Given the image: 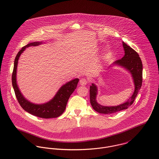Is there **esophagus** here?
Here are the masks:
<instances>
[{
  "mask_svg": "<svg viewBox=\"0 0 159 159\" xmlns=\"http://www.w3.org/2000/svg\"><path fill=\"white\" fill-rule=\"evenodd\" d=\"M87 83H88V80H87L86 79H85V78H82V79L80 80V81H79L80 85H82V86L87 85Z\"/></svg>",
  "mask_w": 159,
  "mask_h": 159,
  "instance_id": "34e87169",
  "label": "esophagus"
}]
</instances>
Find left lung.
Returning <instances> with one entry per match:
<instances>
[{"instance_id":"obj_1","label":"left lung","mask_w":159,"mask_h":159,"mask_svg":"<svg viewBox=\"0 0 159 159\" xmlns=\"http://www.w3.org/2000/svg\"><path fill=\"white\" fill-rule=\"evenodd\" d=\"M124 55L118 60L115 61L112 65H118L130 72L134 80L135 89L133 94L127 101L116 106H104L97 102L98 87L94 84H92L89 87L90 103L93 108L97 112L103 114H111L128 108L135 101L142 85L143 65L139 53L123 41ZM110 66V67H111Z\"/></svg>"}]
</instances>
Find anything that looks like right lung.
I'll return each instance as SVG.
<instances>
[{"label":"right lung","mask_w":159,"mask_h":159,"mask_svg":"<svg viewBox=\"0 0 159 159\" xmlns=\"http://www.w3.org/2000/svg\"><path fill=\"white\" fill-rule=\"evenodd\" d=\"M42 43L43 42H34L29 43L19 51L14 62V68L12 74V85L18 102L25 111L36 116L48 119L58 117L63 114L70 96L77 86L79 79L77 78L74 79L62 85L58 90L53 98L46 103L36 104L26 99L21 93L17 84L16 73L18 60L21 53L27 48L38 46Z\"/></svg>","instance_id":"right-lung-1"}]
</instances>
